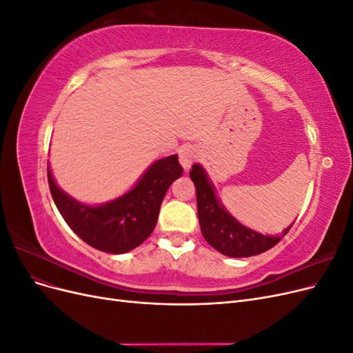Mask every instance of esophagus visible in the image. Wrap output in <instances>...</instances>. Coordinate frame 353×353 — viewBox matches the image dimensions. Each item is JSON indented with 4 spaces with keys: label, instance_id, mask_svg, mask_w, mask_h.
<instances>
[{
    "label": "esophagus",
    "instance_id": "34e87169",
    "mask_svg": "<svg viewBox=\"0 0 353 353\" xmlns=\"http://www.w3.org/2000/svg\"><path fill=\"white\" fill-rule=\"evenodd\" d=\"M178 156H179L181 166H183L185 170H188L191 168V165H193L197 160L199 150L193 145H184V147L179 148Z\"/></svg>",
    "mask_w": 353,
    "mask_h": 353
}]
</instances>
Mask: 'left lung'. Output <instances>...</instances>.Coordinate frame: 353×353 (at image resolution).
I'll return each instance as SVG.
<instances>
[{"mask_svg": "<svg viewBox=\"0 0 353 353\" xmlns=\"http://www.w3.org/2000/svg\"><path fill=\"white\" fill-rule=\"evenodd\" d=\"M190 176L197 191V213L203 237L213 249L228 258H249L270 250L293 227L292 222L281 236H265L245 227L222 205L205 168L200 163L193 165Z\"/></svg>", "mask_w": 353, "mask_h": 353, "instance_id": "obj_1", "label": "left lung"}]
</instances>
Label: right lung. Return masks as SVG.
Listing matches in <instances>:
<instances>
[{"instance_id":"right-lung-1","label":"right lung","mask_w":353,"mask_h":353,"mask_svg":"<svg viewBox=\"0 0 353 353\" xmlns=\"http://www.w3.org/2000/svg\"><path fill=\"white\" fill-rule=\"evenodd\" d=\"M48 185L63 219L94 249L122 254L138 248L153 232L169 185L183 175L178 154L157 159L131 190L113 200L88 205L61 190L48 163Z\"/></svg>"}]
</instances>
